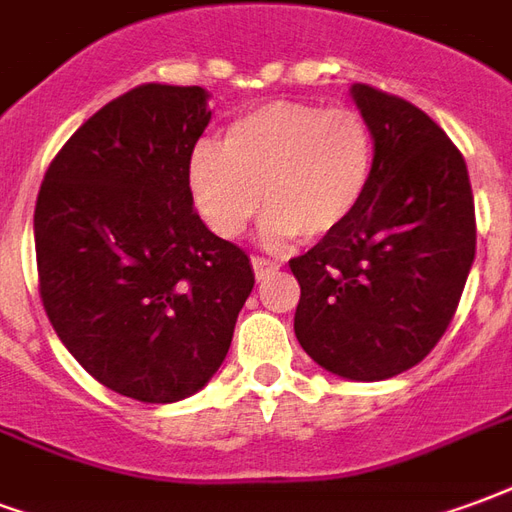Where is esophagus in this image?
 I'll return each mask as SVG.
<instances>
[{
	"label": "esophagus",
	"mask_w": 512,
	"mask_h": 512,
	"mask_svg": "<svg viewBox=\"0 0 512 512\" xmlns=\"http://www.w3.org/2000/svg\"><path fill=\"white\" fill-rule=\"evenodd\" d=\"M251 264H253V272H256V278H259V281H264V278H270V272H275V270H278V267H281L278 261L264 259V256H253Z\"/></svg>",
	"instance_id": "34e87169"
}]
</instances>
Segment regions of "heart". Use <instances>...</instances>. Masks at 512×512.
<instances>
[{"label":"heart","instance_id":"heart-1","mask_svg":"<svg viewBox=\"0 0 512 512\" xmlns=\"http://www.w3.org/2000/svg\"><path fill=\"white\" fill-rule=\"evenodd\" d=\"M374 174V133L354 108L272 100L231 122L220 149L196 147L193 204L220 237H240L261 207L264 237L322 240L357 215Z\"/></svg>","mask_w":512,"mask_h":512}]
</instances>
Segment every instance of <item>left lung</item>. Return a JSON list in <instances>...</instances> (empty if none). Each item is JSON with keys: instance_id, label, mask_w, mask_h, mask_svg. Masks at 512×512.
<instances>
[{"instance_id": "left-lung-1", "label": "left lung", "mask_w": 512, "mask_h": 512, "mask_svg": "<svg viewBox=\"0 0 512 512\" xmlns=\"http://www.w3.org/2000/svg\"><path fill=\"white\" fill-rule=\"evenodd\" d=\"M349 92L374 174L357 215L289 261L294 335L324 371L382 382L445 335L475 261V199L464 155L425 111L368 84Z\"/></svg>"}]
</instances>
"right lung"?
<instances>
[{"instance_id":"add662e5","label":"right lung","mask_w":512,"mask_h":512,"mask_svg":"<svg viewBox=\"0 0 512 512\" xmlns=\"http://www.w3.org/2000/svg\"><path fill=\"white\" fill-rule=\"evenodd\" d=\"M207 89L144 84L67 138L35 207L40 297L59 341L144 404L199 393L253 289L248 253L193 210L188 166Z\"/></svg>"}]
</instances>
